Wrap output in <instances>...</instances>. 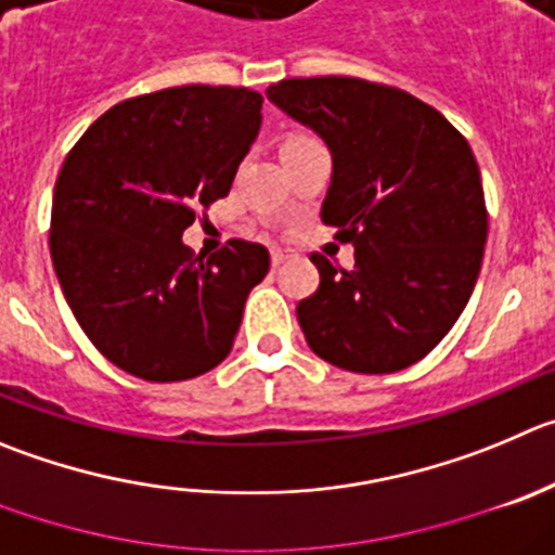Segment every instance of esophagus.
I'll use <instances>...</instances> for the list:
<instances>
[{
	"label": "esophagus",
	"instance_id": "34e87169",
	"mask_svg": "<svg viewBox=\"0 0 555 555\" xmlns=\"http://www.w3.org/2000/svg\"><path fill=\"white\" fill-rule=\"evenodd\" d=\"M287 257H289V254L282 251V248H271V262H273V268L284 266V262H287Z\"/></svg>",
	"mask_w": 555,
	"mask_h": 555
}]
</instances>
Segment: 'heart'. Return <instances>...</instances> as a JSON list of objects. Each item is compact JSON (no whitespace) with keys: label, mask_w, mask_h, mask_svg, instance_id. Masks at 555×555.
<instances>
[{"label":"heart","mask_w":555,"mask_h":555,"mask_svg":"<svg viewBox=\"0 0 555 555\" xmlns=\"http://www.w3.org/2000/svg\"><path fill=\"white\" fill-rule=\"evenodd\" d=\"M289 142H304V137H298V139H289Z\"/></svg>","instance_id":"b5f03b06"}]
</instances>
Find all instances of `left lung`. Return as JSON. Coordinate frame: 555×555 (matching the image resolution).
Returning <instances> with one entry per match:
<instances>
[{
    "mask_svg": "<svg viewBox=\"0 0 555 555\" xmlns=\"http://www.w3.org/2000/svg\"><path fill=\"white\" fill-rule=\"evenodd\" d=\"M266 95L328 147L320 216L356 248V271L312 257L320 287L295 309L309 348L361 375L416 364L463 314L488 241L468 142L418 98L364 79H284Z\"/></svg>",
    "mask_w": 555,
    "mask_h": 555,
    "instance_id": "8db88e82",
    "label": "left lung"
}]
</instances>
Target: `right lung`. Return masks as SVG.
<instances>
[{
    "label": "right lung",
    "mask_w": 555,
    "mask_h": 555,
    "mask_svg": "<svg viewBox=\"0 0 555 555\" xmlns=\"http://www.w3.org/2000/svg\"><path fill=\"white\" fill-rule=\"evenodd\" d=\"M262 126L246 87H172L101 114L67 153L51 205V262L81 331L150 383L205 375L230 356L271 254L230 241L191 257L194 207L230 194Z\"/></svg>",
    "instance_id": "obj_1"
}]
</instances>
